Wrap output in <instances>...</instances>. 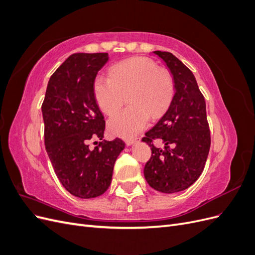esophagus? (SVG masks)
I'll use <instances>...</instances> for the list:
<instances>
[{
    "instance_id": "obj_1",
    "label": "esophagus",
    "mask_w": 255,
    "mask_h": 255,
    "mask_svg": "<svg viewBox=\"0 0 255 255\" xmlns=\"http://www.w3.org/2000/svg\"><path fill=\"white\" fill-rule=\"evenodd\" d=\"M138 139H139L138 137H129V138H127V139H126V143L128 145H130V144H133L134 142L138 141Z\"/></svg>"
}]
</instances>
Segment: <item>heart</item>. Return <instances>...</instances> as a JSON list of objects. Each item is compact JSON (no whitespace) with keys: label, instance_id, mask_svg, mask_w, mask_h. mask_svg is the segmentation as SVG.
Returning <instances> with one entry per match:
<instances>
[{"label":"heart","instance_id":"b5f03b06","mask_svg":"<svg viewBox=\"0 0 255 255\" xmlns=\"http://www.w3.org/2000/svg\"><path fill=\"white\" fill-rule=\"evenodd\" d=\"M94 94L99 107L107 115L119 109L128 94L129 105L109 121L113 134L128 137L148 126L150 116L156 118L164 113L173 95V80L150 58L132 57L113 66L110 76L97 75Z\"/></svg>","mask_w":255,"mask_h":255}]
</instances>
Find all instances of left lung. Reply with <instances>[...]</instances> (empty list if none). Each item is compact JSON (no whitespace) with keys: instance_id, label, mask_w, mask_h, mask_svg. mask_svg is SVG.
<instances>
[{"instance_id":"left-lung-1","label":"left lung","mask_w":255,"mask_h":255,"mask_svg":"<svg viewBox=\"0 0 255 255\" xmlns=\"http://www.w3.org/2000/svg\"><path fill=\"white\" fill-rule=\"evenodd\" d=\"M153 53L171 71L175 94L166 114L142 138L152 151L143 173L152 188L173 194L188 188L201 175L211 146L210 126L195 75L173 54ZM155 139L164 143L163 148L153 145Z\"/></svg>"}]
</instances>
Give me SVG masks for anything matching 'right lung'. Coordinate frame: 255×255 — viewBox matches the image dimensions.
Here are the masks:
<instances>
[{
	"label": "right lung",
	"instance_id": "right-lung-1",
	"mask_svg": "<svg viewBox=\"0 0 255 255\" xmlns=\"http://www.w3.org/2000/svg\"><path fill=\"white\" fill-rule=\"evenodd\" d=\"M107 60V53L72 54L52 74L41 106L45 150L54 171L66 190L81 199L107 190L126 145L120 138L103 139L105 120L94 81ZM95 139L103 141L91 150L89 141Z\"/></svg>",
	"mask_w": 255,
	"mask_h": 255
}]
</instances>
